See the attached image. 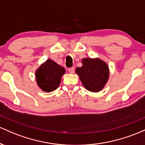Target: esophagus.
Instances as JSON below:
<instances>
[{"instance_id":"34e87169","label":"esophagus","mask_w":145,"mask_h":145,"mask_svg":"<svg viewBox=\"0 0 145 145\" xmlns=\"http://www.w3.org/2000/svg\"><path fill=\"white\" fill-rule=\"evenodd\" d=\"M68 71H69L70 73H71V74H72V73L74 72V68H70L69 69H68Z\"/></svg>"}]
</instances>
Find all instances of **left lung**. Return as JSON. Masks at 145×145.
I'll list each match as a JSON object with an SVG mask.
<instances>
[{"instance_id":"8db88e82","label":"left lung","mask_w":145,"mask_h":145,"mask_svg":"<svg viewBox=\"0 0 145 145\" xmlns=\"http://www.w3.org/2000/svg\"><path fill=\"white\" fill-rule=\"evenodd\" d=\"M82 66L76 68L75 72L86 90L99 92L108 82L110 76L108 65L99 58H84Z\"/></svg>"}]
</instances>
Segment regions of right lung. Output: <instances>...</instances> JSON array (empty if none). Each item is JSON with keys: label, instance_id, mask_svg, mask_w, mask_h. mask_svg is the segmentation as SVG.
Segmentation results:
<instances>
[{"label": "right lung", "instance_id": "obj_1", "mask_svg": "<svg viewBox=\"0 0 145 145\" xmlns=\"http://www.w3.org/2000/svg\"><path fill=\"white\" fill-rule=\"evenodd\" d=\"M65 72L66 70L64 67L51 59H47L35 71L37 86L44 92H53L59 86Z\"/></svg>", "mask_w": 145, "mask_h": 145}]
</instances>
